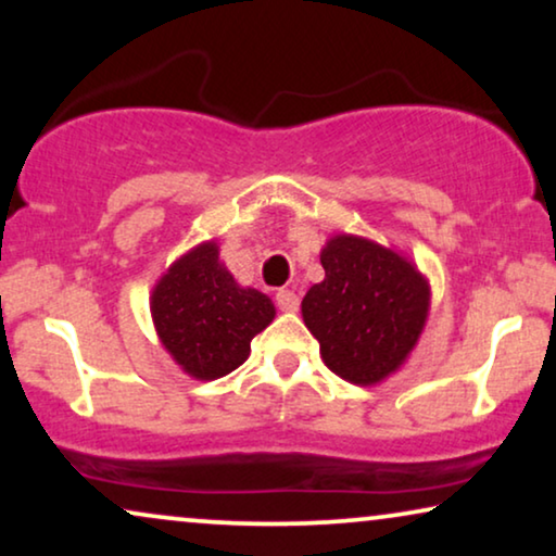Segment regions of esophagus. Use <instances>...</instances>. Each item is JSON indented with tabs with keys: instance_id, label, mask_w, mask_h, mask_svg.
Listing matches in <instances>:
<instances>
[{
	"instance_id": "obj_1",
	"label": "esophagus",
	"mask_w": 556,
	"mask_h": 556,
	"mask_svg": "<svg viewBox=\"0 0 556 556\" xmlns=\"http://www.w3.org/2000/svg\"><path fill=\"white\" fill-rule=\"evenodd\" d=\"M276 303L280 311H288V314H293V311H299V295L293 291H278L276 293Z\"/></svg>"
}]
</instances>
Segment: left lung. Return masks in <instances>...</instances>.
Masks as SVG:
<instances>
[{
	"label": "left lung",
	"instance_id": "1",
	"mask_svg": "<svg viewBox=\"0 0 556 556\" xmlns=\"http://www.w3.org/2000/svg\"><path fill=\"white\" fill-rule=\"evenodd\" d=\"M326 278L303 295V324L333 375L377 384L413 352L430 311V286L405 255L356 235H333L321 250Z\"/></svg>",
	"mask_w": 556,
	"mask_h": 556
}]
</instances>
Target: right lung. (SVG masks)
I'll list each match as a JSON object with an SVG mask.
<instances>
[{
	"label": "right lung",
	"instance_id": "1",
	"mask_svg": "<svg viewBox=\"0 0 556 556\" xmlns=\"http://www.w3.org/2000/svg\"><path fill=\"white\" fill-rule=\"evenodd\" d=\"M151 318L172 359L194 379H219L238 369L250 341L276 306L255 288H242L219 263L215 240L174 261L151 291Z\"/></svg>",
	"mask_w": 556,
	"mask_h": 556
}]
</instances>
